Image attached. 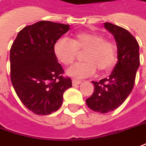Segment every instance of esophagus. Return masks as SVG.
I'll return each instance as SVG.
<instances>
[{"label": "esophagus", "instance_id": "esophagus-1", "mask_svg": "<svg viewBox=\"0 0 146 146\" xmlns=\"http://www.w3.org/2000/svg\"><path fill=\"white\" fill-rule=\"evenodd\" d=\"M81 83V81L79 80H76V79H72V85L73 86H76V85H79Z\"/></svg>", "mask_w": 146, "mask_h": 146}]
</instances>
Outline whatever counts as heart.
<instances>
[{
  "mask_svg": "<svg viewBox=\"0 0 146 146\" xmlns=\"http://www.w3.org/2000/svg\"><path fill=\"white\" fill-rule=\"evenodd\" d=\"M53 52L56 59L64 65H70L77 53L83 52V62L75 63L67 71V75L77 79L94 75L96 69L99 72L109 71L117 58L116 44L105 40L101 34L94 33H79L69 41L60 39L54 44Z\"/></svg>",
  "mask_w": 146,
  "mask_h": 146,
  "instance_id": "b5f03b06",
  "label": "heart"
}]
</instances>
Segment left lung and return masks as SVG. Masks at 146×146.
<instances>
[{
  "instance_id": "left-lung-1",
  "label": "left lung",
  "mask_w": 146,
  "mask_h": 146,
  "mask_svg": "<svg viewBox=\"0 0 146 146\" xmlns=\"http://www.w3.org/2000/svg\"><path fill=\"white\" fill-rule=\"evenodd\" d=\"M104 27L112 33L117 47V62L109 78L92 81L93 94L86 100L88 107L105 113L114 110L125 102L134 86L137 71L140 65L139 45L129 31L111 23Z\"/></svg>"
}]
</instances>
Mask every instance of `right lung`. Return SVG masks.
I'll use <instances>...</instances> for the list:
<instances>
[{
  "label": "right lung",
  "mask_w": 146,
  "mask_h": 146,
  "mask_svg": "<svg viewBox=\"0 0 146 146\" xmlns=\"http://www.w3.org/2000/svg\"><path fill=\"white\" fill-rule=\"evenodd\" d=\"M69 29V25L39 21L20 31L11 47L12 84L21 102L36 114L58 110L64 91L72 86L53 52L55 43Z\"/></svg>",
  "instance_id": "right-lung-1"
}]
</instances>
